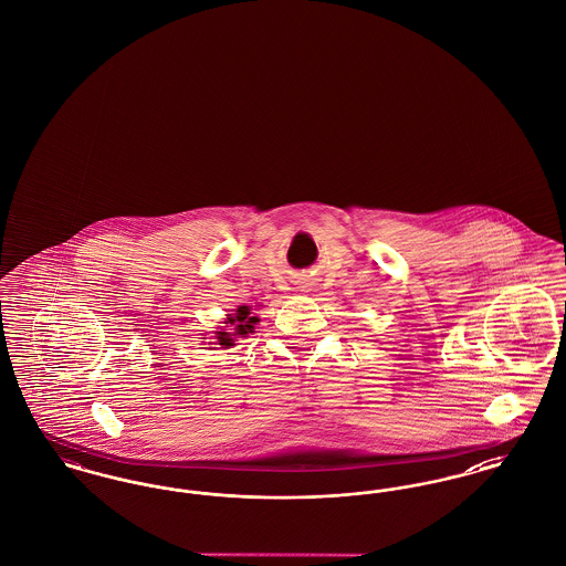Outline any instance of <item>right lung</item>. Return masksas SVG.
<instances>
[{
    "instance_id": "obj_1",
    "label": "right lung",
    "mask_w": 566,
    "mask_h": 566,
    "mask_svg": "<svg viewBox=\"0 0 566 566\" xmlns=\"http://www.w3.org/2000/svg\"><path fill=\"white\" fill-rule=\"evenodd\" d=\"M256 323H259V318L252 316L250 307H248V305H240L233 314H227L224 324H227L229 328L216 331V342H218V346H222V348L235 346V339H238V337H248V333H254V324Z\"/></svg>"
}]
</instances>
